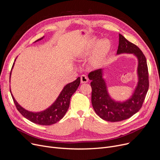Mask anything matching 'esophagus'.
<instances>
[{
  "label": "esophagus",
  "instance_id": "1",
  "mask_svg": "<svg viewBox=\"0 0 160 160\" xmlns=\"http://www.w3.org/2000/svg\"><path fill=\"white\" fill-rule=\"evenodd\" d=\"M80 80L81 83H87L88 82V78L87 77V76L85 74H82L80 77Z\"/></svg>",
  "mask_w": 160,
  "mask_h": 160
}]
</instances>
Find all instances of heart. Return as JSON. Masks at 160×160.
Returning <instances> with one entry per match:
<instances>
[{"instance_id": "b5f03b06", "label": "heart", "mask_w": 160, "mask_h": 160, "mask_svg": "<svg viewBox=\"0 0 160 160\" xmlns=\"http://www.w3.org/2000/svg\"><path fill=\"white\" fill-rule=\"evenodd\" d=\"M107 47H108V43L106 41H100L98 45V48H97L98 54H103L106 51V50L107 49Z\"/></svg>"}]
</instances>
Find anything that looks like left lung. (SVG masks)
I'll use <instances>...</instances> for the list:
<instances>
[{
  "label": "left lung",
  "mask_w": 160,
  "mask_h": 160,
  "mask_svg": "<svg viewBox=\"0 0 160 160\" xmlns=\"http://www.w3.org/2000/svg\"><path fill=\"white\" fill-rule=\"evenodd\" d=\"M134 54L138 58L139 82L132 97L124 102H117L110 97L102 78L101 69L91 71L88 77L91 80V103L100 118L110 122H118L131 117L142 106L149 87L148 71L146 58L140 48L119 33L117 54Z\"/></svg>",
  "instance_id": "left-lung-1"
}]
</instances>
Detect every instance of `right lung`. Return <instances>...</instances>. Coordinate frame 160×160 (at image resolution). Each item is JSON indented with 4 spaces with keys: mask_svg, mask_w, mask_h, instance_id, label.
<instances>
[{
    "mask_svg": "<svg viewBox=\"0 0 160 160\" xmlns=\"http://www.w3.org/2000/svg\"><path fill=\"white\" fill-rule=\"evenodd\" d=\"M41 39H43V38L36 40L35 42L39 41ZM13 65L14 63L13 64L12 68ZM80 83V78L78 77L75 81L66 85L61 92L60 95H59L56 101L54 102V104L45 111L41 112L33 113L24 110V108H22L17 102L12 94L11 95L16 108L18 109V110L25 118L27 119L30 121L38 124L51 125L56 123L64 117L69 107L71 97L78 88Z\"/></svg>",
    "mask_w": 160,
    "mask_h": 160,
    "instance_id": "add662e5",
    "label": "right lung"
}]
</instances>
